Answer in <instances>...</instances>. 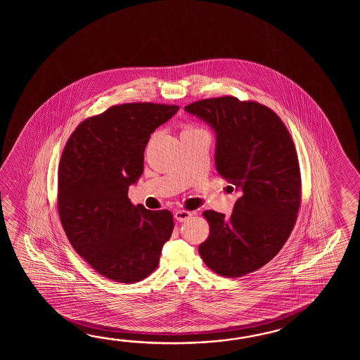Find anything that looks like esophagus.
<instances>
[{
	"mask_svg": "<svg viewBox=\"0 0 360 360\" xmlns=\"http://www.w3.org/2000/svg\"><path fill=\"white\" fill-rule=\"evenodd\" d=\"M191 214H193V212H191V211H186V210H176V211H175V219H176L177 221L183 222L185 221V220H188Z\"/></svg>",
	"mask_w": 360,
	"mask_h": 360,
	"instance_id": "34e87169",
	"label": "esophagus"
}]
</instances>
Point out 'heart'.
<instances>
[{
  "label": "heart",
  "mask_w": 360,
  "mask_h": 360,
  "mask_svg": "<svg viewBox=\"0 0 360 360\" xmlns=\"http://www.w3.org/2000/svg\"><path fill=\"white\" fill-rule=\"evenodd\" d=\"M181 129H183V130H181V135H185V134H195V132H203V130L199 129L198 126L191 124V123H184Z\"/></svg>",
  "instance_id": "obj_1"
}]
</instances>
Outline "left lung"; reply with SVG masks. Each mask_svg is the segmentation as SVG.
I'll return each mask as SVG.
<instances>
[{"label": "left lung", "instance_id": "left-lung-1", "mask_svg": "<svg viewBox=\"0 0 360 360\" xmlns=\"http://www.w3.org/2000/svg\"><path fill=\"white\" fill-rule=\"evenodd\" d=\"M185 109L212 126L216 169L239 194L230 217L203 212L210 236L199 255L219 276H247L276 257L296 224L301 174L295 143L276 112L253 100L210 98Z\"/></svg>", "mask_w": 360, "mask_h": 360}]
</instances>
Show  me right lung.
<instances>
[{
  "label": "right lung",
  "instance_id": "add662e5",
  "mask_svg": "<svg viewBox=\"0 0 360 360\" xmlns=\"http://www.w3.org/2000/svg\"><path fill=\"white\" fill-rule=\"evenodd\" d=\"M177 105L126 103L77 126L61 153L58 211L72 247L94 270L135 283L158 266L174 230L169 210L134 206L129 186L143 174L150 134Z\"/></svg>",
  "mask_w": 360,
  "mask_h": 360
}]
</instances>
